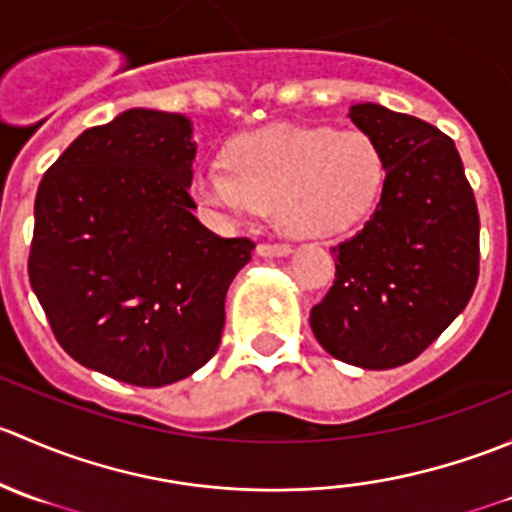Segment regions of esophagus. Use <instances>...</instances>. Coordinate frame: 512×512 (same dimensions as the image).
Segmentation results:
<instances>
[{"mask_svg": "<svg viewBox=\"0 0 512 512\" xmlns=\"http://www.w3.org/2000/svg\"><path fill=\"white\" fill-rule=\"evenodd\" d=\"M289 252V245L285 242H262V245H257V255L260 257H280V255H287Z\"/></svg>", "mask_w": 512, "mask_h": 512, "instance_id": "esophagus-1", "label": "esophagus"}]
</instances>
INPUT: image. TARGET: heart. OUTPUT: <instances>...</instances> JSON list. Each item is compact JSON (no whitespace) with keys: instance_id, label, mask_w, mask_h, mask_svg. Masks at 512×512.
<instances>
[{"instance_id":"heart-1","label":"heart","mask_w":512,"mask_h":512,"mask_svg":"<svg viewBox=\"0 0 512 512\" xmlns=\"http://www.w3.org/2000/svg\"><path fill=\"white\" fill-rule=\"evenodd\" d=\"M223 160L225 170L195 173V198L227 213L272 208L292 237L339 235L361 223L386 180L384 156L366 133L327 126L277 123L240 133Z\"/></svg>"}]
</instances>
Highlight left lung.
Segmentation results:
<instances>
[{
  "instance_id": "obj_1",
  "label": "left lung",
  "mask_w": 512,
  "mask_h": 512,
  "mask_svg": "<svg viewBox=\"0 0 512 512\" xmlns=\"http://www.w3.org/2000/svg\"><path fill=\"white\" fill-rule=\"evenodd\" d=\"M386 180L374 215L332 247L337 277L309 314L317 342L361 369L409 364L466 309L478 282L480 220L456 143L431 123L356 103Z\"/></svg>"
}]
</instances>
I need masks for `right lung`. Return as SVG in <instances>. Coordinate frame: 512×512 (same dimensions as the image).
I'll list each match as a JSON object with an SVG mask.
<instances>
[{"label": "right lung", "mask_w": 512, "mask_h": 512, "mask_svg": "<svg viewBox=\"0 0 512 512\" xmlns=\"http://www.w3.org/2000/svg\"><path fill=\"white\" fill-rule=\"evenodd\" d=\"M193 160L188 118L131 108L81 133L36 190L29 282L61 349L111 379L173 384L218 352L255 242L195 218Z\"/></svg>", "instance_id": "obj_1"}]
</instances>
